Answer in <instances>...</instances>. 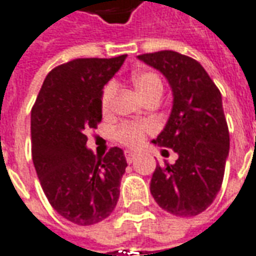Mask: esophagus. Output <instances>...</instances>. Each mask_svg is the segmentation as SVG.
<instances>
[{
    "instance_id": "obj_1",
    "label": "esophagus",
    "mask_w": 256,
    "mask_h": 256,
    "mask_svg": "<svg viewBox=\"0 0 256 256\" xmlns=\"http://www.w3.org/2000/svg\"><path fill=\"white\" fill-rule=\"evenodd\" d=\"M125 159H126L128 164H132L136 159V154L135 152H125Z\"/></svg>"
}]
</instances>
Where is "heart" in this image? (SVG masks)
Instances as JSON below:
<instances>
[{"instance_id": "b5f03b06", "label": "heart", "mask_w": 256, "mask_h": 256, "mask_svg": "<svg viewBox=\"0 0 256 256\" xmlns=\"http://www.w3.org/2000/svg\"><path fill=\"white\" fill-rule=\"evenodd\" d=\"M132 82H134V86H135L136 92L142 98H145L146 96L154 94V92L162 94V90H164V84H162L160 77L154 72L136 73L132 78ZM114 92H116V84L114 83H108L104 87L102 94H101V110H102V112H107L110 110ZM148 131H150V125L148 124L125 122L116 130V138L121 144H124L126 146L136 148L144 142L145 134Z\"/></svg>"}]
</instances>
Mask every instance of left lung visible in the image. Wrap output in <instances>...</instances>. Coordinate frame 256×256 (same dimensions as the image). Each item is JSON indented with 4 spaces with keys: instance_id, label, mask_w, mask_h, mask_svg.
I'll use <instances>...</instances> for the list:
<instances>
[{
    "instance_id": "1",
    "label": "left lung",
    "mask_w": 256,
    "mask_h": 256,
    "mask_svg": "<svg viewBox=\"0 0 256 256\" xmlns=\"http://www.w3.org/2000/svg\"><path fill=\"white\" fill-rule=\"evenodd\" d=\"M138 59L170 84L172 112L154 144L179 155L173 164H156L150 193L164 212L193 217L214 202L224 178L230 132L221 92L203 66L182 53L160 50Z\"/></svg>"
}]
</instances>
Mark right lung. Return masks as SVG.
Here are the masks:
<instances>
[{"label": "right lung", "instance_id": "1", "mask_svg": "<svg viewBox=\"0 0 256 256\" xmlns=\"http://www.w3.org/2000/svg\"><path fill=\"white\" fill-rule=\"evenodd\" d=\"M126 54L74 59L46 76L30 112L32 159L49 203L77 226H92L116 208L126 160L121 148L104 158L87 149V132L102 118L104 86Z\"/></svg>", "mask_w": 256, "mask_h": 256}]
</instances>
